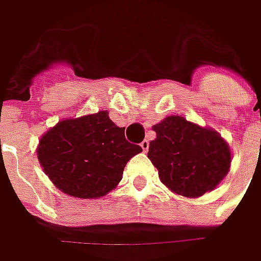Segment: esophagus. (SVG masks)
Returning <instances> with one entry per match:
<instances>
[{"instance_id":"1","label":"esophagus","mask_w":261,"mask_h":261,"mask_svg":"<svg viewBox=\"0 0 261 261\" xmlns=\"http://www.w3.org/2000/svg\"><path fill=\"white\" fill-rule=\"evenodd\" d=\"M141 148H142V151L144 152H148V149H149V141H144L142 144H141Z\"/></svg>"}]
</instances>
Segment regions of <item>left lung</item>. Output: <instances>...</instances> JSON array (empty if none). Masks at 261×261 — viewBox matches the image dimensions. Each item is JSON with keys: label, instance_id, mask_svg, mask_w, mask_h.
Here are the masks:
<instances>
[{"label": "left lung", "instance_id": "left-lung-1", "mask_svg": "<svg viewBox=\"0 0 261 261\" xmlns=\"http://www.w3.org/2000/svg\"><path fill=\"white\" fill-rule=\"evenodd\" d=\"M152 130L156 138L149 142L148 158L171 192L199 197L212 192L228 174L231 149L214 129L174 115L152 126Z\"/></svg>", "mask_w": 261, "mask_h": 261}]
</instances>
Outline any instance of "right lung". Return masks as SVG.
<instances>
[{
	"mask_svg": "<svg viewBox=\"0 0 261 261\" xmlns=\"http://www.w3.org/2000/svg\"><path fill=\"white\" fill-rule=\"evenodd\" d=\"M141 151V146L126 141L125 127L100 110L59 120L40 138L37 160L65 195L98 199L119 185L127 161Z\"/></svg>",
	"mask_w": 261,
	"mask_h": 261,
	"instance_id": "obj_1",
	"label": "right lung"
}]
</instances>
